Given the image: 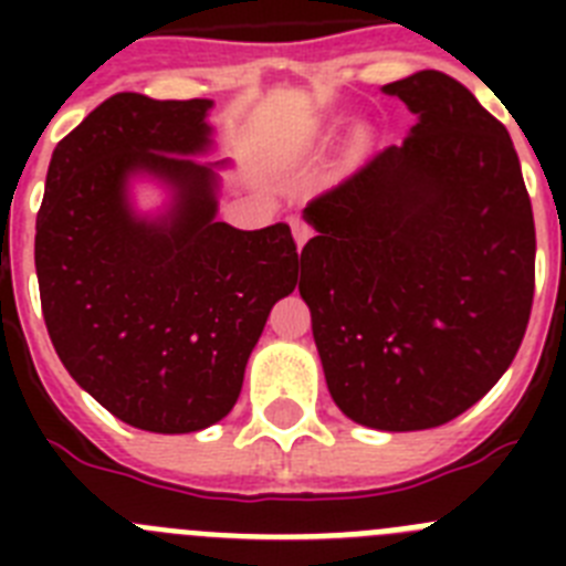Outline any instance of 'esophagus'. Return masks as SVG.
<instances>
[{
    "mask_svg": "<svg viewBox=\"0 0 566 566\" xmlns=\"http://www.w3.org/2000/svg\"><path fill=\"white\" fill-rule=\"evenodd\" d=\"M292 229H294V240H297V249L306 247V240L312 238V229H308L303 221H292Z\"/></svg>",
    "mask_w": 566,
    "mask_h": 566,
    "instance_id": "obj_1",
    "label": "esophagus"
}]
</instances>
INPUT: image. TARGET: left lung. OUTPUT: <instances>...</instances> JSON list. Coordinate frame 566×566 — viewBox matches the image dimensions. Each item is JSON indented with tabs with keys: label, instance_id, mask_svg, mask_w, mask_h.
Here are the masks:
<instances>
[{
	"label": "left lung",
	"instance_id": "obj_1",
	"mask_svg": "<svg viewBox=\"0 0 566 566\" xmlns=\"http://www.w3.org/2000/svg\"><path fill=\"white\" fill-rule=\"evenodd\" d=\"M417 115L314 198L300 297L339 411L374 431H428L502 379L533 306L536 227L507 129L457 78L385 84Z\"/></svg>",
	"mask_w": 566,
	"mask_h": 566
}]
</instances>
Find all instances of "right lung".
Instances as JSON below:
<instances>
[{
  "label": "right lung",
  "mask_w": 566,
  "mask_h": 566,
  "mask_svg": "<svg viewBox=\"0 0 566 566\" xmlns=\"http://www.w3.org/2000/svg\"><path fill=\"white\" fill-rule=\"evenodd\" d=\"M212 98L118 93L53 149L36 218L48 334L70 377L122 422L195 433L234 408L269 312L297 286L289 223L218 221ZM163 203L144 210L137 187Z\"/></svg>",
  "instance_id": "right-lung-1"
}]
</instances>
